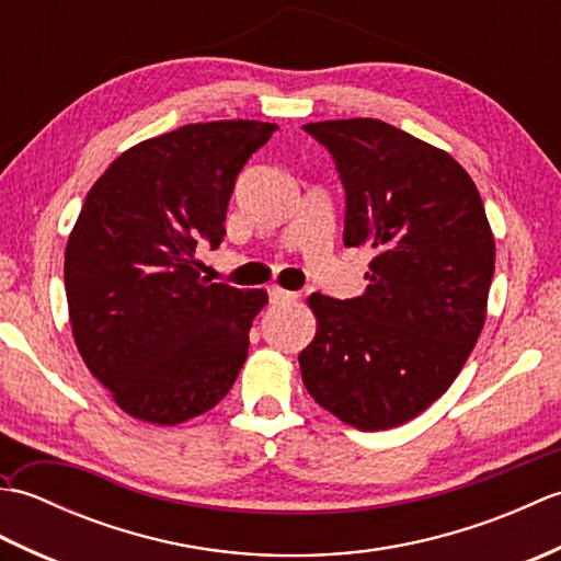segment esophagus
<instances>
[{"label":"esophagus","instance_id":"esophagus-1","mask_svg":"<svg viewBox=\"0 0 561 561\" xmlns=\"http://www.w3.org/2000/svg\"><path fill=\"white\" fill-rule=\"evenodd\" d=\"M296 299H299V294L287 291L282 287H270V301L272 304H287V301H296Z\"/></svg>","mask_w":561,"mask_h":561}]
</instances>
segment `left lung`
Returning a JSON list of instances; mask_svg holds the SVG:
<instances>
[{
    "mask_svg": "<svg viewBox=\"0 0 561 561\" xmlns=\"http://www.w3.org/2000/svg\"><path fill=\"white\" fill-rule=\"evenodd\" d=\"M304 129L337 163L344 245L374 250L362 296H308L316 337L299 354L304 386L359 432L400 426L444 396L480 337L492 226L448 151L374 117Z\"/></svg>",
    "mask_w": 561,
    "mask_h": 561,
    "instance_id": "left-lung-1",
    "label": "left lung"
}]
</instances>
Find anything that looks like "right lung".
<instances>
[{
    "mask_svg": "<svg viewBox=\"0 0 561 561\" xmlns=\"http://www.w3.org/2000/svg\"><path fill=\"white\" fill-rule=\"evenodd\" d=\"M274 129L183 125L123 151L83 199L65 250L71 335L91 376L135 420H193L241 371L267 291L211 284L195 248H219L236 175Z\"/></svg>",
    "mask_w": 561,
    "mask_h": 561,
    "instance_id": "add662e5",
    "label": "right lung"
}]
</instances>
